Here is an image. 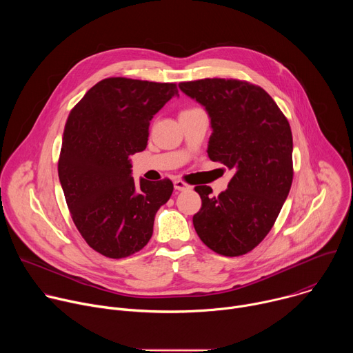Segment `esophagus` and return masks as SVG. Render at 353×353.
Listing matches in <instances>:
<instances>
[{"label":"esophagus","instance_id":"esophagus-1","mask_svg":"<svg viewBox=\"0 0 353 353\" xmlns=\"http://www.w3.org/2000/svg\"><path fill=\"white\" fill-rule=\"evenodd\" d=\"M190 188V185L185 183V181H183V180H174V190L176 191H185V190H188Z\"/></svg>","mask_w":353,"mask_h":353}]
</instances>
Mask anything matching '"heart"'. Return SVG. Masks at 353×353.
I'll use <instances>...</instances> for the list:
<instances>
[{
  "label": "heart",
  "mask_w": 353,
  "mask_h": 353,
  "mask_svg": "<svg viewBox=\"0 0 353 353\" xmlns=\"http://www.w3.org/2000/svg\"><path fill=\"white\" fill-rule=\"evenodd\" d=\"M191 110H194V109H191ZM185 112H190V110H185Z\"/></svg>",
  "instance_id": "obj_1"
}]
</instances>
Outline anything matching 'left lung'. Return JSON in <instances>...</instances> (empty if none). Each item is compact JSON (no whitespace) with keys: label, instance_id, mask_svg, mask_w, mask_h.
I'll return each instance as SVG.
<instances>
[{"label":"left lung","instance_id":"8db88e82","mask_svg":"<svg viewBox=\"0 0 353 353\" xmlns=\"http://www.w3.org/2000/svg\"><path fill=\"white\" fill-rule=\"evenodd\" d=\"M211 119L208 157L233 170L218 196L196 185L203 207L192 216L196 234L215 253L236 257L257 247L274 226L292 180L290 125L260 86L205 78L179 85Z\"/></svg>","mask_w":353,"mask_h":353}]
</instances>
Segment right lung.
Listing matches in <instances>:
<instances>
[{
    "mask_svg": "<svg viewBox=\"0 0 353 353\" xmlns=\"http://www.w3.org/2000/svg\"><path fill=\"white\" fill-rule=\"evenodd\" d=\"M173 96H179L176 83L106 78L68 116L60 183L81 236L105 257L124 259L142 250L173 192L169 179L135 183L130 159L146 148L149 121Z\"/></svg>",
    "mask_w": 353,
    "mask_h": 353,
    "instance_id": "add662e5",
    "label": "right lung"
}]
</instances>
